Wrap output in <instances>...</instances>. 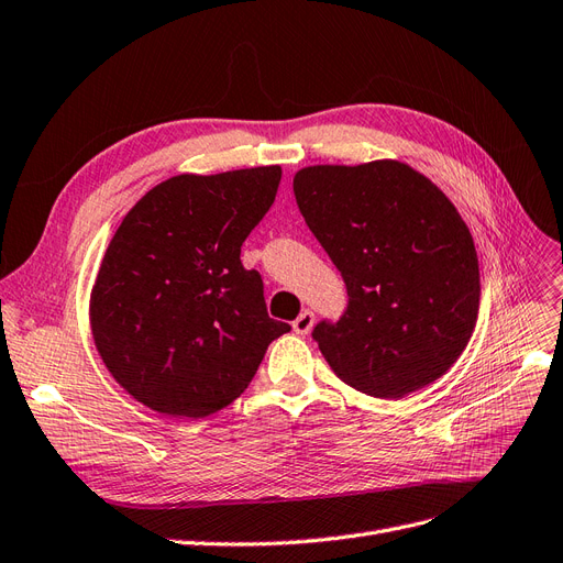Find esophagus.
<instances>
[{"instance_id":"obj_1","label":"esophagus","mask_w":563,"mask_h":563,"mask_svg":"<svg viewBox=\"0 0 563 563\" xmlns=\"http://www.w3.org/2000/svg\"><path fill=\"white\" fill-rule=\"evenodd\" d=\"M294 331L298 333V335H308L310 331H312V327H314V314L310 312V310H302L296 319H294Z\"/></svg>"}]
</instances>
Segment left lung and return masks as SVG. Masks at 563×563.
<instances>
[{"instance_id": "obj_1", "label": "left lung", "mask_w": 563, "mask_h": 563, "mask_svg": "<svg viewBox=\"0 0 563 563\" xmlns=\"http://www.w3.org/2000/svg\"><path fill=\"white\" fill-rule=\"evenodd\" d=\"M294 192L347 286L343 319L312 333L335 376L378 399L444 376L470 343L482 296L453 201L399 159L305 166Z\"/></svg>"}]
</instances>
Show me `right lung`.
<instances>
[{"label": "right lung", "mask_w": 563, "mask_h": 563, "mask_svg": "<svg viewBox=\"0 0 563 563\" xmlns=\"http://www.w3.org/2000/svg\"><path fill=\"white\" fill-rule=\"evenodd\" d=\"M282 166L178 174L147 190L110 240L89 298L96 350L129 395L162 416L207 418L253 380L272 340L263 279L244 269L249 232Z\"/></svg>", "instance_id": "right-lung-1"}]
</instances>
